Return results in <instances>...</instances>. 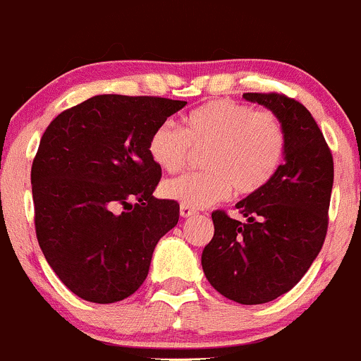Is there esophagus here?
Returning <instances> with one entry per match:
<instances>
[{
	"instance_id": "esophagus-1",
	"label": "esophagus",
	"mask_w": 361,
	"mask_h": 361,
	"mask_svg": "<svg viewBox=\"0 0 361 361\" xmlns=\"http://www.w3.org/2000/svg\"><path fill=\"white\" fill-rule=\"evenodd\" d=\"M180 214L183 216V218H190V216L195 214V209H192V207H188V206H181Z\"/></svg>"
}]
</instances>
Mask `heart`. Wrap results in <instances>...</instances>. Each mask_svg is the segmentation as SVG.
<instances>
[{
  "instance_id": "1",
  "label": "heart",
  "mask_w": 361,
  "mask_h": 361,
  "mask_svg": "<svg viewBox=\"0 0 361 361\" xmlns=\"http://www.w3.org/2000/svg\"><path fill=\"white\" fill-rule=\"evenodd\" d=\"M283 124L270 111L247 104L211 100L181 117V130L164 123L149 140V155L157 168L176 173L192 150H202L200 173L181 174L162 185L168 199L192 209L228 199L231 190L249 195L275 176L286 154Z\"/></svg>"
}]
</instances>
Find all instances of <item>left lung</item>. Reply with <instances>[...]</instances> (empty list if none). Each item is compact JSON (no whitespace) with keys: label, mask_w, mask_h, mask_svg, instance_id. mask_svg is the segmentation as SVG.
Wrapping results in <instances>:
<instances>
[{"label":"left lung","mask_w":361,"mask_h":361,"mask_svg":"<svg viewBox=\"0 0 361 361\" xmlns=\"http://www.w3.org/2000/svg\"><path fill=\"white\" fill-rule=\"evenodd\" d=\"M282 121L287 145L275 176L237 202L244 221L212 212L206 279L225 298L263 305L289 292L324 245L334 183L331 149L308 109L286 94L244 93Z\"/></svg>","instance_id":"left-lung-1"}]
</instances>
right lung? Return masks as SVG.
<instances>
[{"label":"right lung","mask_w":361,"mask_h":361,"mask_svg":"<svg viewBox=\"0 0 361 361\" xmlns=\"http://www.w3.org/2000/svg\"><path fill=\"white\" fill-rule=\"evenodd\" d=\"M187 102L97 94L67 109L43 133L30 169L39 247L63 286L109 305L138 290L155 245L180 218L155 199L161 168L154 130Z\"/></svg>","instance_id":"1"}]
</instances>
